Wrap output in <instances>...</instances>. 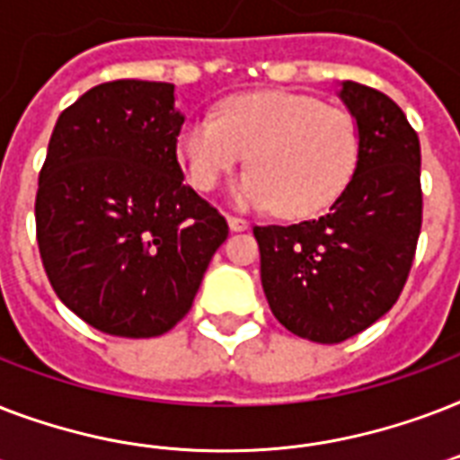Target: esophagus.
Returning a JSON list of instances; mask_svg holds the SVG:
<instances>
[{
  "instance_id": "1",
  "label": "esophagus",
  "mask_w": 460,
  "mask_h": 460,
  "mask_svg": "<svg viewBox=\"0 0 460 460\" xmlns=\"http://www.w3.org/2000/svg\"><path fill=\"white\" fill-rule=\"evenodd\" d=\"M226 219H229V229L231 231H245V229H248V219H243V217L229 215Z\"/></svg>"
}]
</instances>
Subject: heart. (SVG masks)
Listing matches in <instances>:
<instances>
[{"instance_id": "obj_1", "label": "heart", "mask_w": 460, "mask_h": 460, "mask_svg": "<svg viewBox=\"0 0 460 460\" xmlns=\"http://www.w3.org/2000/svg\"><path fill=\"white\" fill-rule=\"evenodd\" d=\"M179 153L198 190H215L248 155L234 198L279 215L320 212L343 193L360 157V128L341 107L284 90L229 97L217 117L190 119Z\"/></svg>"}]
</instances>
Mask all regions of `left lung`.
<instances>
[{
    "instance_id": "obj_1",
    "label": "left lung",
    "mask_w": 460,
    "mask_h": 460,
    "mask_svg": "<svg viewBox=\"0 0 460 460\" xmlns=\"http://www.w3.org/2000/svg\"><path fill=\"white\" fill-rule=\"evenodd\" d=\"M339 97L360 128V157L327 215L252 226L274 317L317 343L346 341L392 310L422 226L420 140L392 97L343 81Z\"/></svg>"
}]
</instances>
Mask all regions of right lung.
<instances>
[{
	"mask_svg": "<svg viewBox=\"0 0 460 460\" xmlns=\"http://www.w3.org/2000/svg\"><path fill=\"white\" fill-rule=\"evenodd\" d=\"M172 83L111 81L61 111L35 195L47 279L90 327L169 332L193 305L229 224L183 183Z\"/></svg>",
	"mask_w": 460,
	"mask_h": 460,
	"instance_id": "1",
	"label": "right lung"
}]
</instances>
